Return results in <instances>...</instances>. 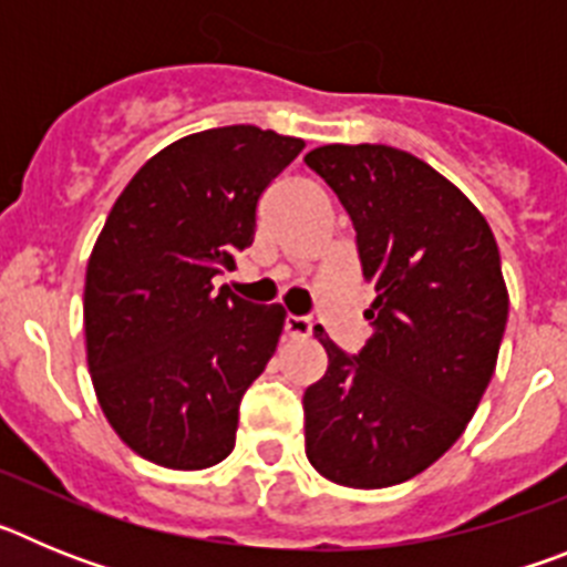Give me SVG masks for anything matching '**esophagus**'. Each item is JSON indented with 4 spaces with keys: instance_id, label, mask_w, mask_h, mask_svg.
Here are the masks:
<instances>
[{
    "instance_id": "esophagus-1",
    "label": "esophagus",
    "mask_w": 567,
    "mask_h": 567,
    "mask_svg": "<svg viewBox=\"0 0 567 567\" xmlns=\"http://www.w3.org/2000/svg\"><path fill=\"white\" fill-rule=\"evenodd\" d=\"M315 329L312 318H300V315H287V334L289 338H309Z\"/></svg>"
}]
</instances>
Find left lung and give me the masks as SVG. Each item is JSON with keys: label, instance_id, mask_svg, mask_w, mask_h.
<instances>
[{"label": "left lung", "instance_id": "obj_1", "mask_svg": "<svg viewBox=\"0 0 567 567\" xmlns=\"http://www.w3.org/2000/svg\"><path fill=\"white\" fill-rule=\"evenodd\" d=\"M307 167L354 224L372 338L303 392L307 457L349 488H385L443 457L477 412L503 343L508 289L488 221L449 178L385 144H327Z\"/></svg>", "mask_w": 567, "mask_h": 567}]
</instances>
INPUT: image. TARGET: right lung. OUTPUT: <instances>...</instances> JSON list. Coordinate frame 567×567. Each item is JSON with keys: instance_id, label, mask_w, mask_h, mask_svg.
<instances>
[{"instance_id": "right-lung-1", "label": "right lung", "mask_w": 567, "mask_h": 567, "mask_svg": "<svg viewBox=\"0 0 567 567\" xmlns=\"http://www.w3.org/2000/svg\"><path fill=\"white\" fill-rule=\"evenodd\" d=\"M300 138L233 124L155 153L115 198L87 260L84 338L99 405L138 457L198 471L235 445L240 398L287 312L215 289Z\"/></svg>"}]
</instances>
